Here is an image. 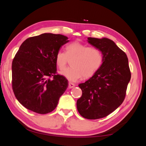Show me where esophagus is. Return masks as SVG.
Segmentation results:
<instances>
[{
    "label": "esophagus",
    "instance_id": "34e87169",
    "mask_svg": "<svg viewBox=\"0 0 146 146\" xmlns=\"http://www.w3.org/2000/svg\"><path fill=\"white\" fill-rule=\"evenodd\" d=\"M75 86H76V85H75V84H74V83H71V82H69V88H72Z\"/></svg>",
    "mask_w": 146,
    "mask_h": 146
}]
</instances>
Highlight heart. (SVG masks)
<instances>
[{
  "instance_id": "heart-1",
  "label": "heart",
  "mask_w": 146,
  "mask_h": 146,
  "mask_svg": "<svg viewBox=\"0 0 146 146\" xmlns=\"http://www.w3.org/2000/svg\"><path fill=\"white\" fill-rule=\"evenodd\" d=\"M66 52L59 50L55 57V63L63 70L68 59L71 66L61 72V74L71 82H76L83 77L90 78L98 71L103 63L104 57L98 48L78 41H74L66 46Z\"/></svg>"
}]
</instances>
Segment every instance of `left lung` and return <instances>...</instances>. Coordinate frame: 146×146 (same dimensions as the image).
I'll use <instances>...</instances> for the list:
<instances>
[{"instance_id": "1", "label": "left lung", "mask_w": 146, "mask_h": 146, "mask_svg": "<svg viewBox=\"0 0 146 146\" xmlns=\"http://www.w3.org/2000/svg\"><path fill=\"white\" fill-rule=\"evenodd\" d=\"M88 42L102 52L104 61L93 76L78 85L82 95L77 108L83 117L97 119L109 115L122 104L131 73L127 55L114 41L90 37Z\"/></svg>"}]
</instances>
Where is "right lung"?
<instances>
[{
    "mask_svg": "<svg viewBox=\"0 0 146 146\" xmlns=\"http://www.w3.org/2000/svg\"><path fill=\"white\" fill-rule=\"evenodd\" d=\"M69 41L62 35L43 33L21 45L12 62V87L17 100L27 109L47 114L56 107L68 83L56 74L55 57Z\"/></svg>",
    "mask_w": 146,
    "mask_h": 146,
    "instance_id": "1",
    "label": "right lung"
}]
</instances>
